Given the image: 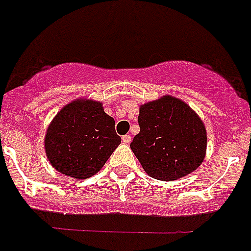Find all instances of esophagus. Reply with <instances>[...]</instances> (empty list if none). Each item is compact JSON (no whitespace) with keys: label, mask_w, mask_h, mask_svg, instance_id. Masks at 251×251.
Listing matches in <instances>:
<instances>
[{"label":"esophagus","mask_w":251,"mask_h":251,"mask_svg":"<svg viewBox=\"0 0 251 251\" xmlns=\"http://www.w3.org/2000/svg\"><path fill=\"white\" fill-rule=\"evenodd\" d=\"M130 142H131V136H130V135L122 136V143H125V144H129Z\"/></svg>","instance_id":"1"}]
</instances>
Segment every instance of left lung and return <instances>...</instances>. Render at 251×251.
<instances>
[{
	"label": "left lung",
	"instance_id": "8db88e82",
	"mask_svg": "<svg viewBox=\"0 0 251 251\" xmlns=\"http://www.w3.org/2000/svg\"><path fill=\"white\" fill-rule=\"evenodd\" d=\"M140 132L130 148L153 178L174 181L195 171L205 157L207 131L186 103L165 96L140 106Z\"/></svg>",
	"mask_w": 251,
	"mask_h": 251
}]
</instances>
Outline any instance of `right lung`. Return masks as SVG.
<instances>
[{"label":"right lung","mask_w":251,"mask_h":251,"mask_svg":"<svg viewBox=\"0 0 251 251\" xmlns=\"http://www.w3.org/2000/svg\"><path fill=\"white\" fill-rule=\"evenodd\" d=\"M120 143L115 120L103 111L102 103L76 100L52 120L44 149L58 172L73 178H89L104 166Z\"/></svg>","instance_id":"obj_1"}]
</instances>
